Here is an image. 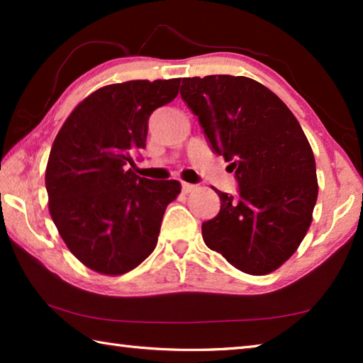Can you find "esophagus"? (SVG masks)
Instances as JSON below:
<instances>
[{
	"label": "esophagus",
	"instance_id": "esophagus-1",
	"mask_svg": "<svg viewBox=\"0 0 363 363\" xmlns=\"http://www.w3.org/2000/svg\"><path fill=\"white\" fill-rule=\"evenodd\" d=\"M195 189H196V186H195V184L182 182V192H186V194H189V192H192V190H195Z\"/></svg>",
	"mask_w": 363,
	"mask_h": 363
}]
</instances>
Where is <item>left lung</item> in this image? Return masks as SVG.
Here are the masks:
<instances>
[{
    "label": "left lung",
    "instance_id": "left-lung-1",
    "mask_svg": "<svg viewBox=\"0 0 363 363\" xmlns=\"http://www.w3.org/2000/svg\"><path fill=\"white\" fill-rule=\"evenodd\" d=\"M181 97L238 184L235 196L214 189L220 210L201 224L206 247L245 274L272 272L303 242L317 201L303 128L272 91L247 77L182 78Z\"/></svg>",
    "mask_w": 363,
    "mask_h": 363
}]
</instances>
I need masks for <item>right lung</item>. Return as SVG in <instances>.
<instances>
[{
  "label": "right lung",
  "mask_w": 363,
  "mask_h": 363,
  "mask_svg": "<svg viewBox=\"0 0 363 363\" xmlns=\"http://www.w3.org/2000/svg\"><path fill=\"white\" fill-rule=\"evenodd\" d=\"M181 78L108 84L79 102L49 153V213L67 247L106 275L133 270L157 247L177 181H152L128 164L145 147L153 110L179 93Z\"/></svg>",
  "instance_id": "add662e5"
}]
</instances>
